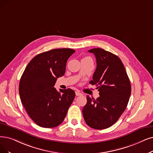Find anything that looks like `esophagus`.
Listing matches in <instances>:
<instances>
[{
    "instance_id": "esophagus-1",
    "label": "esophagus",
    "mask_w": 153,
    "mask_h": 153,
    "mask_svg": "<svg viewBox=\"0 0 153 153\" xmlns=\"http://www.w3.org/2000/svg\"><path fill=\"white\" fill-rule=\"evenodd\" d=\"M75 94H76V96H80V95H82V94L80 92V91H75Z\"/></svg>"
}]
</instances>
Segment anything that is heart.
I'll list each match as a JSON object with an SVG mask.
<instances>
[{
    "label": "heart",
    "instance_id": "b5f03b06",
    "mask_svg": "<svg viewBox=\"0 0 153 153\" xmlns=\"http://www.w3.org/2000/svg\"><path fill=\"white\" fill-rule=\"evenodd\" d=\"M86 58H90V57H86Z\"/></svg>",
    "mask_w": 153,
    "mask_h": 153
}]
</instances>
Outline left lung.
<instances>
[{
    "label": "left lung",
    "mask_w": 153,
    "mask_h": 153,
    "mask_svg": "<svg viewBox=\"0 0 153 153\" xmlns=\"http://www.w3.org/2000/svg\"><path fill=\"white\" fill-rule=\"evenodd\" d=\"M97 68L93 80L100 96L97 99L87 96V104L83 108L85 123L95 129H104L112 126L124 112L129 102L131 86L125 67L114 54L101 48H94Z\"/></svg>",
    "instance_id": "obj_1"
}]
</instances>
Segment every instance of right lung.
I'll return each instance as SVG.
<instances>
[{
  "instance_id": "obj_1",
  "label": "right lung",
  "mask_w": 153,
  "mask_h": 153,
  "mask_svg": "<svg viewBox=\"0 0 153 153\" xmlns=\"http://www.w3.org/2000/svg\"><path fill=\"white\" fill-rule=\"evenodd\" d=\"M75 50L54 49L34 57L20 80L19 91L23 106L34 123L52 128L64 120L75 99L70 88L58 91L54 87L57 78L64 75L68 59Z\"/></svg>"
}]
</instances>
